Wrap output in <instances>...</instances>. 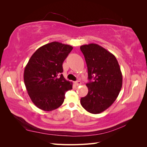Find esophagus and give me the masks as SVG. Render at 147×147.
I'll return each instance as SVG.
<instances>
[{"mask_svg":"<svg viewBox=\"0 0 147 147\" xmlns=\"http://www.w3.org/2000/svg\"><path fill=\"white\" fill-rule=\"evenodd\" d=\"M74 83H75V85H77V86H79V85H80V84H82V83H81V82L80 81H76V82H74Z\"/></svg>","mask_w":147,"mask_h":147,"instance_id":"1","label":"esophagus"}]
</instances>
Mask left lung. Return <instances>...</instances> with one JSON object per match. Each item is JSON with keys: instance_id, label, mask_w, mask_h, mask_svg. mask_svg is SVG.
Masks as SVG:
<instances>
[{"instance_id": "8db88e82", "label": "left lung", "mask_w": 147, "mask_h": 147, "mask_svg": "<svg viewBox=\"0 0 147 147\" xmlns=\"http://www.w3.org/2000/svg\"><path fill=\"white\" fill-rule=\"evenodd\" d=\"M88 67V94L80 103L88 112L98 114L107 109L121 91L123 76L115 56L97 44L80 47Z\"/></svg>"}]
</instances>
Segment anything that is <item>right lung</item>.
Returning <instances> with one entry per match:
<instances>
[{"instance_id": "right-lung-1", "label": "right lung", "mask_w": 147, "mask_h": 147, "mask_svg": "<svg viewBox=\"0 0 147 147\" xmlns=\"http://www.w3.org/2000/svg\"><path fill=\"white\" fill-rule=\"evenodd\" d=\"M73 47L58 42L38 48L30 57L24 71V82L35 106L45 111L54 110L63 104L65 92L72 83L63 75V64Z\"/></svg>"}]
</instances>
